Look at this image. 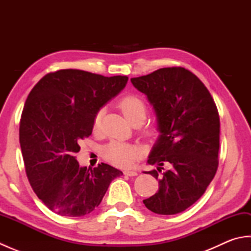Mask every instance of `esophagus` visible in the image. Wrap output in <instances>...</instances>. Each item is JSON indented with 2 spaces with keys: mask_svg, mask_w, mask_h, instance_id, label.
<instances>
[{
  "mask_svg": "<svg viewBox=\"0 0 251 251\" xmlns=\"http://www.w3.org/2000/svg\"><path fill=\"white\" fill-rule=\"evenodd\" d=\"M124 174L127 176H130V177H134V176L138 175V173L135 172V170H125Z\"/></svg>",
  "mask_w": 251,
  "mask_h": 251,
  "instance_id": "esophagus-1",
  "label": "esophagus"
}]
</instances>
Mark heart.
<instances>
[{
    "label": "heart",
    "mask_w": 251,
    "mask_h": 251,
    "mask_svg": "<svg viewBox=\"0 0 251 251\" xmlns=\"http://www.w3.org/2000/svg\"><path fill=\"white\" fill-rule=\"evenodd\" d=\"M117 106L129 123L135 121L142 122L147 115V105L145 101L135 95H126L122 97L117 102ZM100 121L101 112H98L94 120L95 128H98ZM147 134H150V132L147 131ZM140 155V148L127 145L124 142L113 141L103 149V156L106 161L122 168L130 167Z\"/></svg>",
    "instance_id": "b5f03b06"
}]
</instances>
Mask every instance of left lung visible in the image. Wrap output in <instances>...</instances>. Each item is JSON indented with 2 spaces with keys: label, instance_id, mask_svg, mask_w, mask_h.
<instances>
[{
  "label": "left lung",
  "instance_id": "8db88e82",
  "mask_svg": "<svg viewBox=\"0 0 251 251\" xmlns=\"http://www.w3.org/2000/svg\"><path fill=\"white\" fill-rule=\"evenodd\" d=\"M153 105L161 132L149 155L156 165L146 174L158 179L157 193L143 201L158 215H176L205 193L218 169L219 113L201 79L181 67L162 68L130 79ZM164 163L172 169L162 174Z\"/></svg>",
  "mask_w": 251,
  "mask_h": 251
}]
</instances>
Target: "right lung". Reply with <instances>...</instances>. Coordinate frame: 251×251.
Listing matches in <instances>:
<instances>
[{"instance_id": "1", "label": "right lung", "mask_w": 251, "mask_h": 251, "mask_svg": "<svg viewBox=\"0 0 251 251\" xmlns=\"http://www.w3.org/2000/svg\"><path fill=\"white\" fill-rule=\"evenodd\" d=\"M128 77L75 69L47 73L32 88L21 114L19 141L29 182L51 211L82 217L98 207L121 170L101 163L87 168L74 154L92 135L99 110Z\"/></svg>"}]
</instances>
